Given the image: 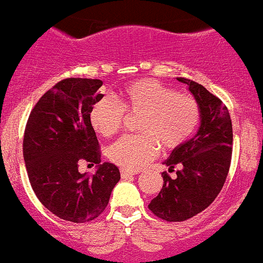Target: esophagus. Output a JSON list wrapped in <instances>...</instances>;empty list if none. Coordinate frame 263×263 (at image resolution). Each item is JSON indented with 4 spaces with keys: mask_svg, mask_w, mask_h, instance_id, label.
Instances as JSON below:
<instances>
[{
    "mask_svg": "<svg viewBox=\"0 0 263 263\" xmlns=\"http://www.w3.org/2000/svg\"><path fill=\"white\" fill-rule=\"evenodd\" d=\"M136 174H138V171H128V170H124V168L120 170V175L123 179H127V178L136 175Z\"/></svg>",
    "mask_w": 263,
    "mask_h": 263,
    "instance_id": "34e87169",
    "label": "esophagus"
}]
</instances>
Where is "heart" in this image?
I'll return each instance as SVG.
<instances>
[{"mask_svg":"<svg viewBox=\"0 0 263 263\" xmlns=\"http://www.w3.org/2000/svg\"><path fill=\"white\" fill-rule=\"evenodd\" d=\"M128 116L142 115L138 131L124 136L108 149V158L128 171L149 163L159 147L174 149L193 135L199 123V108L191 96L178 95L173 88L151 79L129 84L111 99H100L89 111L90 125L103 138L116 135Z\"/></svg>","mask_w":263,"mask_h":263,"instance_id":"1","label":"heart"}]
</instances>
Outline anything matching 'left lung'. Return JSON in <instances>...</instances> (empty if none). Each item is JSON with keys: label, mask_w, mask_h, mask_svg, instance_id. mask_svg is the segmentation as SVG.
Masks as SVG:
<instances>
[{"label": "left lung", "mask_w": 263, "mask_h": 263, "mask_svg": "<svg viewBox=\"0 0 263 263\" xmlns=\"http://www.w3.org/2000/svg\"><path fill=\"white\" fill-rule=\"evenodd\" d=\"M176 80L187 84L198 104L199 128L163 162L168 170H180L175 179L162 173L164 183L148 209L167 222H182L210 206L226 180L233 145V125L223 103L195 81Z\"/></svg>", "instance_id": "1"}]
</instances>
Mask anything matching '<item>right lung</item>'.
Masks as SVG:
<instances>
[{
	"mask_svg": "<svg viewBox=\"0 0 263 263\" xmlns=\"http://www.w3.org/2000/svg\"><path fill=\"white\" fill-rule=\"evenodd\" d=\"M103 81L65 79L41 96L32 109L24 135V160L39 200L56 217L74 223L98 218L105 210L120 171L100 163L92 105L103 99ZM80 160L98 164L90 176L78 171Z\"/></svg>",
	"mask_w": 263,
	"mask_h": 263,
	"instance_id": "obj_1",
	"label": "right lung"
}]
</instances>
